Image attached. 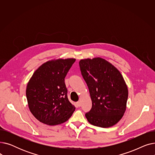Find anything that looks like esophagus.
I'll list each match as a JSON object with an SVG mask.
<instances>
[{"mask_svg": "<svg viewBox=\"0 0 155 155\" xmlns=\"http://www.w3.org/2000/svg\"><path fill=\"white\" fill-rule=\"evenodd\" d=\"M77 105L78 107H80V105H81L80 102H77Z\"/></svg>", "mask_w": 155, "mask_h": 155, "instance_id": "34e87169", "label": "esophagus"}]
</instances>
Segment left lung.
I'll return each instance as SVG.
<instances>
[{"label": "left lung", "instance_id": "8db88e82", "mask_svg": "<svg viewBox=\"0 0 155 155\" xmlns=\"http://www.w3.org/2000/svg\"><path fill=\"white\" fill-rule=\"evenodd\" d=\"M79 65L92 104L90 111L85 114L88 123L101 127L115 125L124 115L128 97L121 73L101 58L81 60Z\"/></svg>", "mask_w": 155, "mask_h": 155}]
</instances>
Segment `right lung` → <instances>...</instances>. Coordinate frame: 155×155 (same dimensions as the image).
Listing matches in <instances>:
<instances>
[{
    "instance_id": "right-lung-1",
    "label": "right lung",
    "mask_w": 155,
    "mask_h": 155,
    "mask_svg": "<svg viewBox=\"0 0 155 155\" xmlns=\"http://www.w3.org/2000/svg\"><path fill=\"white\" fill-rule=\"evenodd\" d=\"M75 58L48 61L33 73L27 85L31 112L41 123L54 126L64 123L75 107L68 101L64 78Z\"/></svg>"
}]
</instances>
